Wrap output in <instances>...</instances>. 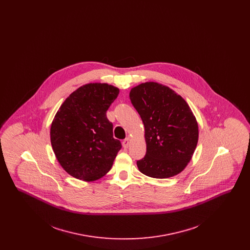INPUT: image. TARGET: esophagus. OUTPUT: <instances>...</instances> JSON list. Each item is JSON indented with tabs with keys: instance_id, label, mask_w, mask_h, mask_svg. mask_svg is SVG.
<instances>
[{
	"instance_id": "obj_1",
	"label": "esophagus",
	"mask_w": 250,
	"mask_h": 250,
	"mask_svg": "<svg viewBox=\"0 0 250 250\" xmlns=\"http://www.w3.org/2000/svg\"><path fill=\"white\" fill-rule=\"evenodd\" d=\"M129 144H130V139H129V138H126L125 140H124V142H123L124 148H128Z\"/></svg>"
}]
</instances>
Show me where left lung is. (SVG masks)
<instances>
[{"label": "left lung", "mask_w": 250, "mask_h": 250, "mask_svg": "<svg viewBox=\"0 0 250 250\" xmlns=\"http://www.w3.org/2000/svg\"><path fill=\"white\" fill-rule=\"evenodd\" d=\"M131 103L144 125L146 155L137 161L152 178L175 176L190 162L198 141V122L187 101L172 89L154 82L131 89Z\"/></svg>", "instance_id": "left-lung-1"}]
</instances>
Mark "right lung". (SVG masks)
Wrapping results in <instances>:
<instances>
[{"instance_id":"add662e5","label":"right lung","mask_w":250,"mask_h":250,"mask_svg":"<svg viewBox=\"0 0 250 250\" xmlns=\"http://www.w3.org/2000/svg\"><path fill=\"white\" fill-rule=\"evenodd\" d=\"M107 83L85 84L61 105L50 126V142L62 167L73 177L92 182L106 175L122 144L113 138L107 108L119 95Z\"/></svg>"}]
</instances>
